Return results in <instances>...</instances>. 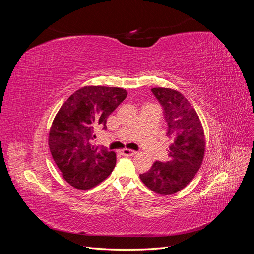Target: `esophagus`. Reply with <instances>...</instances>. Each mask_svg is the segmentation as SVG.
<instances>
[{
	"instance_id": "esophagus-1",
	"label": "esophagus",
	"mask_w": 254,
	"mask_h": 254,
	"mask_svg": "<svg viewBox=\"0 0 254 254\" xmlns=\"http://www.w3.org/2000/svg\"><path fill=\"white\" fill-rule=\"evenodd\" d=\"M122 153H123V155H124V156H134L135 153H136V151H135V150H132V149L125 148V149L122 150Z\"/></svg>"
}]
</instances>
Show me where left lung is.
I'll use <instances>...</instances> for the list:
<instances>
[{"label":"left lung","mask_w":254,"mask_h":254,"mask_svg":"<svg viewBox=\"0 0 254 254\" xmlns=\"http://www.w3.org/2000/svg\"><path fill=\"white\" fill-rule=\"evenodd\" d=\"M151 92L162 106L171 144L166 161H156L140 178L155 193L172 195L193 180L202 163L203 128L197 112L180 92L167 88H153Z\"/></svg>","instance_id":"8db88e82"}]
</instances>
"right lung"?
<instances>
[{
  "label": "right lung",
  "mask_w": 254,
  "mask_h": 254,
  "mask_svg": "<svg viewBox=\"0 0 254 254\" xmlns=\"http://www.w3.org/2000/svg\"><path fill=\"white\" fill-rule=\"evenodd\" d=\"M127 96L126 90L83 87L67 98L54 119L49 135L52 157L72 187L89 190L108 177L117 155L94 144L95 131Z\"/></svg>",
  "instance_id": "1"
}]
</instances>
